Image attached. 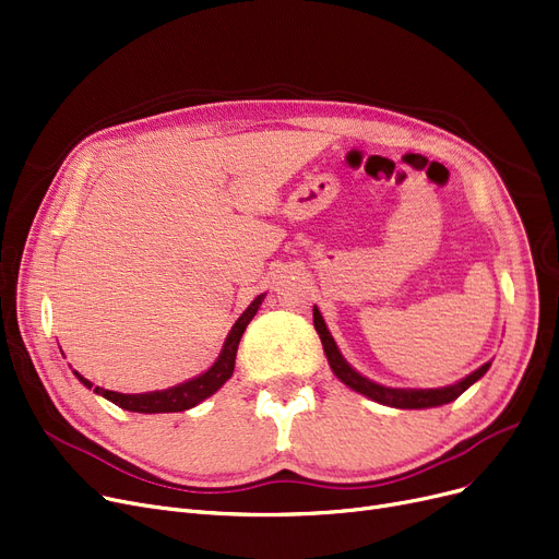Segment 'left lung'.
Listing matches in <instances>:
<instances>
[{
	"label": "left lung",
	"mask_w": 559,
	"mask_h": 559,
	"mask_svg": "<svg viewBox=\"0 0 559 559\" xmlns=\"http://www.w3.org/2000/svg\"><path fill=\"white\" fill-rule=\"evenodd\" d=\"M312 322H314V331L320 333V340L324 345V354L329 358V366L331 370L335 372V377L347 383L352 391L366 395L379 404H385V406H395V408H429V406H441V404H448L452 400H456L461 393L466 391V388H471L479 377H484V372H487L491 368V362H484V366L479 370H475L473 374H468L466 379H461L459 383L454 385H445V388H429V391H402V388H385V385H379L370 379H366L362 374H358L356 370H352L347 366V360L343 358V354L337 352L333 337L322 320V314L318 308H312Z\"/></svg>",
	"instance_id": "left-lung-1"
}]
</instances>
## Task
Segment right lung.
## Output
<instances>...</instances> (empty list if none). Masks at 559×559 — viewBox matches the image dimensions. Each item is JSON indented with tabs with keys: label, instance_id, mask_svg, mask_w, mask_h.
I'll return each mask as SVG.
<instances>
[{
	"label": "right lung",
	"instance_id": "add662e5",
	"mask_svg": "<svg viewBox=\"0 0 559 559\" xmlns=\"http://www.w3.org/2000/svg\"><path fill=\"white\" fill-rule=\"evenodd\" d=\"M262 299H264V295L255 297L251 301V306L245 312H241V318L235 322V326L230 329V333L226 337V345H224L219 358H216V362L205 374L191 379L187 383H180L176 388H168V391L143 393V395H123V393L105 391V388H98V385L93 388V383L88 379H84L80 372H75V374L86 388H93L95 393L107 397L116 406L126 408V411H136V414H176V411H185V408L197 406L199 402H203L205 397H210V395L219 391V388L233 377L239 340H241V335H245L249 322L253 320V314L258 312Z\"/></svg>",
	"mask_w": 559,
	"mask_h": 559
}]
</instances>
